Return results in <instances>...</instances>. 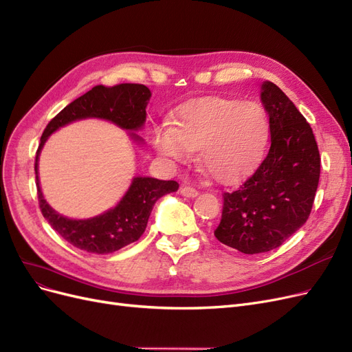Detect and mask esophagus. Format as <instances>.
<instances>
[{
	"instance_id": "34e87169",
	"label": "esophagus",
	"mask_w": 352,
	"mask_h": 352,
	"mask_svg": "<svg viewBox=\"0 0 352 352\" xmlns=\"http://www.w3.org/2000/svg\"><path fill=\"white\" fill-rule=\"evenodd\" d=\"M180 193L186 198H195L198 195V190L192 186H184L180 189Z\"/></svg>"
}]
</instances>
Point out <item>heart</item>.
<instances>
[{
    "label": "heart",
    "mask_w": 352,
    "mask_h": 352,
    "mask_svg": "<svg viewBox=\"0 0 352 352\" xmlns=\"http://www.w3.org/2000/svg\"><path fill=\"white\" fill-rule=\"evenodd\" d=\"M268 135V118L259 104L201 98L179 106L172 125L154 129V145L175 162H185L190 151L199 150L201 170L232 184L259 162Z\"/></svg>",
    "instance_id": "b5f03b06"
}]
</instances>
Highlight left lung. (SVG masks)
I'll return each instance as SVG.
<instances>
[{
    "instance_id": "8db88e82",
    "label": "left lung",
    "mask_w": 352,
    "mask_h": 352,
    "mask_svg": "<svg viewBox=\"0 0 352 352\" xmlns=\"http://www.w3.org/2000/svg\"><path fill=\"white\" fill-rule=\"evenodd\" d=\"M262 103L270 115L268 154L233 192L223 193L214 236L241 253L270 252L307 221L320 176L313 131L285 93L266 81Z\"/></svg>"
}]
</instances>
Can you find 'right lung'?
Returning <instances> with one entry per match:
<instances>
[{
	"label": "right lung",
	"instance_id": "obj_1",
	"mask_svg": "<svg viewBox=\"0 0 352 352\" xmlns=\"http://www.w3.org/2000/svg\"><path fill=\"white\" fill-rule=\"evenodd\" d=\"M150 96L151 91L144 84L124 82L112 87L102 84L71 102L46 125L34 162L39 207L51 227L72 246L90 253L106 254L134 243L145 232L148 217L157 199L166 193L177 190L179 184L176 180L135 177L125 197L113 210L89 218V220H69L55 212L43 199L38 177L41 148L54 131L72 120L84 118H102L112 120L113 124L124 129L137 131L145 122V115H147L145 107H147ZM132 135L138 140L135 134Z\"/></svg>",
	"mask_w": 352,
	"mask_h": 352
}]
</instances>
